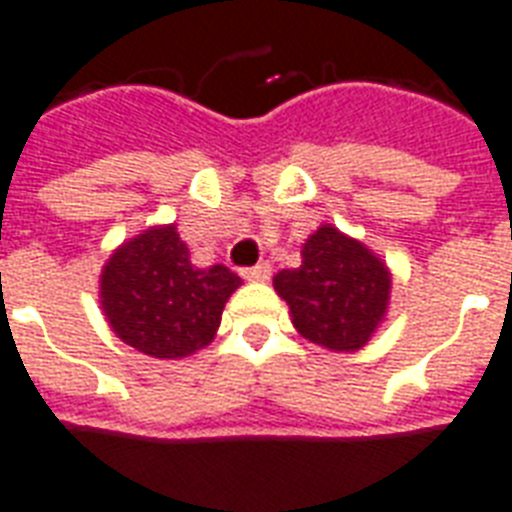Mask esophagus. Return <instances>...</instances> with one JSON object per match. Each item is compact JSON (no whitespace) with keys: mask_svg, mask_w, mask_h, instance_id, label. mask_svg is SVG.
Returning <instances> with one entry per match:
<instances>
[{"mask_svg":"<svg viewBox=\"0 0 512 512\" xmlns=\"http://www.w3.org/2000/svg\"><path fill=\"white\" fill-rule=\"evenodd\" d=\"M244 279H247V282H268V279H271V265L257 263L255 268H247V271H244Z\"/></svg>","mask_w":512,"mask_h":512,"instance_id":"obj_1","label":"esophagus"}]
</instances>
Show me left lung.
Returning a JSON list of instances; mask_svg holds the SVG:
<instances>
[{
	"instance_id": "left-lung-1",
	"label": "left lung",
	"mask_w": 512,
	"mask_h": 512,
	"mask_svg": "<svg viewBox=\"0 0 512 512\" xmlns=\"http://www.w3.org/2000/svg\"><path fill=\"white\" fill-rule=\"evenodd\" d=\"M273 290L306 341L327 351H360L386 322L392 271L360 239L319 225L300 249L298 268L273 276Z\"/></svg>"
}]
</instances>
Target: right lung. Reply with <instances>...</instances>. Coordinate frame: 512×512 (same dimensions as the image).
I'll use <instances>...</instances> for the list:
<instances>
[{
    "label": "right lung",
    "mask_w": 512,
    "mask_h": 512,
    "mask_svg": "<svg viewBox=\"0 0 512 512\" xmlns=\"http://www.w3.org/2000/svg\"><path fill=\"white\" fill-rule=\"evenodd\" d=\"M239 287V276L222 263L193 265L169 222L136 233L107 257L99 303L123 343L155 360H185L214 341L225 303Z\"/></svg>",
    "instance_id": "obj_1"
}]
</instances>
